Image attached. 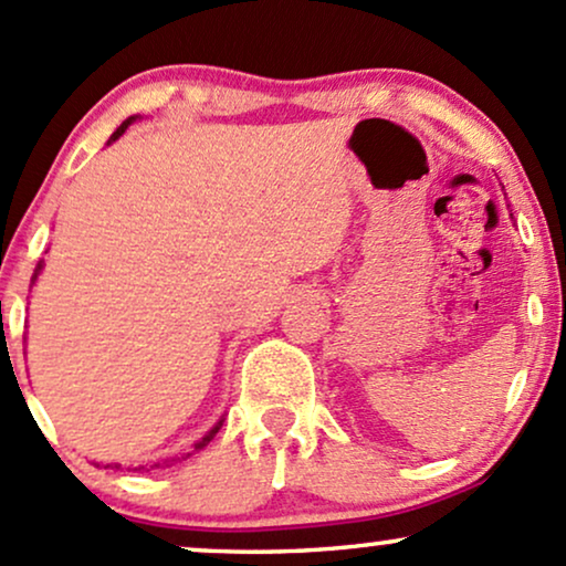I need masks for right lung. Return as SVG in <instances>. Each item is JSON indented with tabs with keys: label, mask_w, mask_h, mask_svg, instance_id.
Masks as SVG:
<instances>
[{
	"label": "right lung",
	"mask_w": 566,
	"mask_h": 566,
	"mask_svg": "<svg viewBox=\"0 0 566 566\" xmlns=\"http://www.w3.org/2000/svg\"><path fill=\"white\" fill-rule=\"evenodd\" d=\"M135 119H138V116H129V119H125V122H122V125H119V127H116V133L112 135V140H108V143H114L116 138H119V135H122V133H125V129H127L129 125H133V122H135ZM42 265H44L42 261H39V263H36V269H34V276H31V284H34V282H36V276H39V274H42ZM220 426H223V420H218V423H216V426H212V428H210V431H207V433H205V437H201V439L197 441V444H193V450H191V452H186V458H188V454H193V452L205 450V447H207V444H210V441H212V437H216V433L220 431ZM175 460H180V458H172V463H175ZM106 469H108V465H106ZM114 469H119V465H116V463H114ZM140 469H143V465H140ZM140 469H135V471H140ZM151 469H159V463H154V465H151Z\"/></svg>",
	"instance_id": "obj_1"
}]
</instances>
